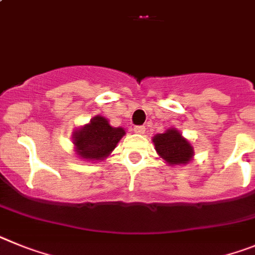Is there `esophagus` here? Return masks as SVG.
Here are the masks:
<instances>
[{
  "instance_id": "obj_1",
  "label": "esophagus",
  "mask_w": 255,
  "mask_h": 255,
  "mask_svg": "<svg viewBox=\"0 0 255 255\" xmlns=\"http://www.w3.org/2000/svg\"><path fill=\"white\" fill-rule=\"evenodd\" d=\"M145 129L146 128L143 127V126H136V127H133V130L136 132V133L138 134H143L145 133Z\"/></svg>"
}]
</instances>
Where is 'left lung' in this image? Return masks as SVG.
Returning a JSON list of instances; mask_svg holds the SVG:
<instances>
[{"label":"left lung","mask_w":255,"mask_h":255,"mask_svg":"<svg viewBox=\"0 0 255 255\" xmlns=\"http://www.w3.org/2000/svg\"><path fill=\"white\" fill-rule=\"evenodd\" d=\"M155 150L169 164H186L194 155L189 141L177 129H168L165 133L156 134L152 140Z\"/></svg>","instance_id":"1"}]
</instances>
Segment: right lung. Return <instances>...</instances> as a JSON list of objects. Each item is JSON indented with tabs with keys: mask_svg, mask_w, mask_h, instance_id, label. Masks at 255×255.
<instances>
[{
	"mask_svg": "<svg viewBox=\"0 0 255 255\" xmlns=\"http://www.w3.org/2000/svg\"><path fill=\"white\" fill-rule=\"evenodd\" d=\"M125 133L123 128L112 127L109 122L99 115L91 121L90 125L77 130L73 140L77 152L82 158L101 160L115 149Z\"/></svg>",
	"mask_w": 255,
	"mask_h": 255,
	"instance_id": "add662e5",
	"label": "right lung"
}]
</instances>
